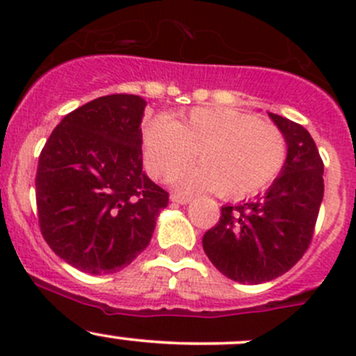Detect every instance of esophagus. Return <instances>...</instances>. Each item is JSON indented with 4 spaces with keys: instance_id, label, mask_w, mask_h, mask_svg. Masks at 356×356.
Masks as SVG:
<instances>
[{
    "instance_id": "1",
    "label": "esophagus",
    "mask_w": 356,
    "mask_h": 356,
    "mask_svg": "<svg viewBox=\"0 0 356 356\" xmlns=\"http://www.w3.org/2000/svg\"><path fill=\"white\" fill-rule=\"evenodd\" d=\"M170 201H174V203H179V204H188L189 201H191V198H188V196H181V195H172Z\"/></svg>"
}]
</instances>
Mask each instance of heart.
<instances>
[{
  "label": "heart",
  "mask_w": 356,
  "mask_h": 356,
  "mask_svg": "<svg viewBox=\"0 0 356 356\" xmlns=\"http://www.w3.org/2000/svg\"><path fill=\"white\" fill-rule=\"evenodd\" d=\"M145 163L168 177L195 153L198 165L172 177L182 191L213 189L224 198L254 195L275 181L288 158L277 125L231 108L193 110L182 122L156 118L143 132Z\"/></svg>",
  "instance_id": "heart-1"
}]
</instances>
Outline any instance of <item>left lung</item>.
Segmentation results:
<instances>
[{"mask_svg": "<svg viewBox=\"0 0 356 356\" xmlns=\"http://www.w3.org/2000/svg\"><path fill=\"white\" fill-rule=\"evenodd\" d=\"M288 141L281 175L265 195L222 207L220 220L204 232L211 264L241 284H261L286 274L307 251L324 198V163L303 125L268 113Z\"/></svg>", "mask_w": 356, "mask_h": 356, "instance_id": "1", "label": "left lung"}]
</instances>
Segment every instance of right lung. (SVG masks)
I'll list each match as a JSON object with an SVG mask.
<instances>
[{"label": "right lung", "instance_id": "right-lung-1", "mask_svg": "<svg viewBox=\"0 0 356 356\" xmlns=\"http://www.w3.org/2000/svg\"><path fill=\"white\" fill-rule=\"evenodd\" d=\"M136 95L96 98L62 118L42 148L35 203L42 238L86 274H113L152 241L168 193L143 172Z\"/></svg>", "mask_w": 356, "mask_h": 356}]
</instances>
